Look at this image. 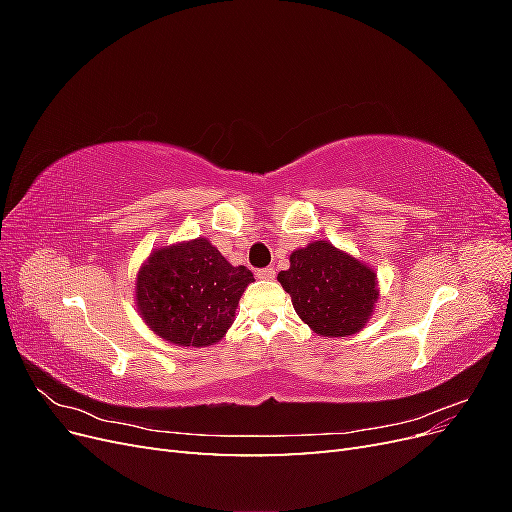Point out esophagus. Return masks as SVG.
Segmentation results:
<instances>
[{"instance_id": "1", "label": "esophagus", "mask_w": 512, "mask_h": 512, "mask_svg": "<svg viewBox=\"0 0 512 512\" xmlns=\"http://www.w3.org/2000/svg\"><path fill=\"white\" fill-rule=\"evenodd\" d=\"M256 277H260V280H273V277H275V269H273V267L258 269V271H256Z\"/></svg>"}]
</instances>
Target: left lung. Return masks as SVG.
I'll return each mask as SVG.
<instances>
[{"instance_id": "left-lung-1", "label": "left lung", "mask_w": 512, "mask_h": 512, "mask_svg": "<svg viewBox=\"0 0 512 512\" xmlns=\"http://www.w3.org/2000/svg\"><path fill=\"white\" fill-rule=\"evenodd\" d=\"M277 280L301 320L322 337L361 331L378 299L376 273L327 241L292 252L290 269Z\"/></svg>"}]
</instances>
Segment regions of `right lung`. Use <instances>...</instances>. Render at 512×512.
Here are the masks:
<instances>
[{
	"label": "right lung",
	"mask_w": 512,
	"mask_h": 512,
	"mask_svg": "<svg viewBox=\"0 0 512 512\" xmlns=\"http://www.w3.org/2000/svg\"><path fill=\"white\" fill-rule=\"evenodd\" d=\"M254 280L198 237L156 250L138 271L136 303L149 329L170 344L203 348L230 329L241 294Z\"/></svg>",
	"instance_id": "1"
}]
</instances>
